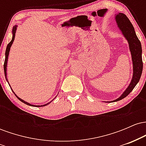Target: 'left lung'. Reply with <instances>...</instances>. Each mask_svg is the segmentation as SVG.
<instances>
[{"label": "left lung", "mask_w": 146, "mask_h": 146, "mask_svg": "<svg viewBox=\"0 0 146 146\" xmlns=\"http://www.w3.org/2000/svg\"><path fill=\"white\" fill-rule=\"evenodd\" d=\"M117 27L121 30L125 39L128 40L129 48L132 56L133 64V75L130 85L123 93L121 96L117 100L112 102H117L125 98L130 94L137 84L139 81L143 71V61H142V48L141 42L137 38L134 27L125 14L119 13L115 16Z\"/></svg>", "instance_id": "obj_1"}]
</instances>
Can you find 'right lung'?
<instances>
[{
  "mask_svg": "<svg viewBox=\"0 0 146 146\" xmlns=\"http://www.w3.org/2000/svg\"><path fill=\"white\" fill-rule=\"evenodd\" d=\"M16 27H17V26H16V25H15V26L14 27V28H13V30H12V33H13V36H12V39H11V42H10L9 43V44H7V48H6V51H5V62H4V72H5V79H6V80L7 81V82H8V84H9V82H8V80H7V60H8V56H9V50H10V48H11V44H12V43H13V42H14V38H15V33H16ZM10 86V85H9ZM12 91H13V90H12ZM13 93H14V92L13 91ZM15 94V93H14ZM15 95H16V98H17L18 100H20V101L21 102H23V103L24 104H27V105H29V106H36V107H41V106H46V105H48V104H49L50 103H51V102L53 101V100H52L51 102H48V103H47V104H44V105H41V106H36V105H32V104H29V103H28V102H25V101H24V100H22V99H21L20 98H18V97L17 96V95H16V94H15Z\"/></svg>",
  "mask_w": 146,
  "mask_h": 146,
  "instance_id": "obj_1",
  "label": "right lung"
}]
</instances>
